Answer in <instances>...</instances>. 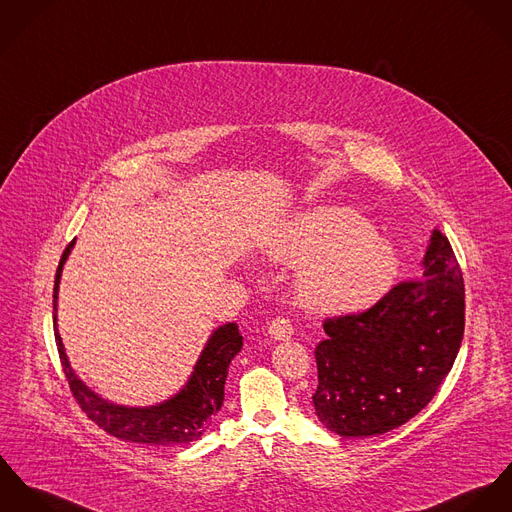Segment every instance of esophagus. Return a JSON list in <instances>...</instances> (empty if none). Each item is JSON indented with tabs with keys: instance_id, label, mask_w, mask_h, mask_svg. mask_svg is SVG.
Listing matches in <instances>:
<instances>
[{
	"instance_id": "obj_1",
	"label": "esophagus",
	"mask_w": 512,
	"mask_h": 512,
	"mask_svg": "<svg viewBox=\"0 0 512 512\" xmlns=\"http://www.w3.org/2000/svg\"><path fill=\"white\" fill-rule=\"evenodd\" d=\"M269 334H271V338H275V340H290L292 334H294V328H292V324H290L288 318L279 316V318H275V320L271 322Z\"/></svg>"
}]
</instances>
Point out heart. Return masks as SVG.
<instances>
[{"instance_id": "obj_1", "label": "heart", "mask_w": 512, "mask_h": 512, "mask_svg": "<svg viewBox=\"0 0 512 512\" xmlns=\"http://www.w3.org/2000/svg\"><path fill=\"white\" fill-rule=\"evenodd\" d=\"M296 277L302 306L324 314L361 312L379 302L398 273L395 251L353 210L326 208L302 216L277 247Z\"/></svg>"}]
</instances>
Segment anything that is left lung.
I'll use <instances>...</instances> for the list:
<instances>
[{"mask_svg":"<svg viewBox=\"0 0 512 512\" xmlns=\"http://www.w3.org/2000/svg\"><path fill=\"white\" fill-rule=\"evenodd\" d=\"M465 288L448 237L434 229L424 277L397 283L363 312L324 320L316 345L318 418L345 438L385 434L414 418L454 367Z\"/></svg>","mask_w":512,"mask_h":512,"instance_id":"obj_1","label":"left lung"}]
</instances>
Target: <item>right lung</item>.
<instances>
[{"label": "right lung", "mask_w": 512, "mask_h": 512, "mask_svg": "<svg viewBox=\"0 0 512 512\" xmlns=\"http://www.w3.org/2000/svg\"><path fill=\"white\" fill-rule=\"evenodd\" d=\"M70 241L60 257L55 290H53V322H55V340H57L58 357L70 387L74 400L86 412V416L96 422L104 432L112 434L125 442L149 444V446H178L198 440L214 414L222 408L224 402V385L228 377L231 359L241 351L243 336L239 334L237 324H226L218 328L206 343L194 373L186 387L174 395L171 400L149 406V408H127L117 406L92 393L70 369L62 340L57 332V294L58 281L62 265L70 253Z\"/></svg>", "instance_id": "1"}]
</instances>
